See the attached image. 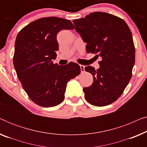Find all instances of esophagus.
Returning a JSON list of instances; mask_svg holds the SVG:
<instances>
[{
	"mask_svg": "<svg viewBox=\"0 0 147 147\" xmlns=\"http://www.w3.org/2000/svg\"><path fill=\"white\" fill-rule=\"evenodd\" d=\"M80 69H81V71L82 72H84V68H85V66L83 65H80Z\"/></svg>",
	"mask_w": 147,
	"mask_h": 147,
	"instance_id": "1",
	"label": "esophagus"
}]
</instances>
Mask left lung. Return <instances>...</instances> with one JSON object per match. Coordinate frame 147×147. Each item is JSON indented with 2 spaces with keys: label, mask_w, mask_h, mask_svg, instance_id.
<instances>
[{
  "label": "left lung",
  "mask_w": 147,
  "mask_h": 147,
  "mask_svg": "<svg viewBox=\"0 0 147 147\" xmlns=\"http://www.w3.org/2000/svg\"><path fill=\"white\" fill-rule=\"evenodd\" d=\"M73 23L87 43L86 51L102 57L98 69L92 66L84 69L94 78L92 85L84 88V97L92 105H109L122 95L132 77L135 47L130 29L121 18L102 12Z\"/></svg>",
  "instance_id": "left-lung-1"
}]
</instances>
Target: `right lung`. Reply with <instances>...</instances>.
Segmentation results:
<instances>
[{"instance_id":"obj_1","label":"right lung","mask_w":147,"mask_h":147,"mask_svg":"<svg viewBox=\"0 0 147 147\" xmlns=\"http://www.w3.org/2000/svg\"><path fill=\"white\" fill-rule=\"evenodd\" d=\"M69 20L44 17L19 32L13 64L17 77L30 99L42 107H53L64 100L67 83L81 72L80 65L69 62L54 64L59 49L57 35L61 29H74Z\"/></svg>"}]
</instances>
